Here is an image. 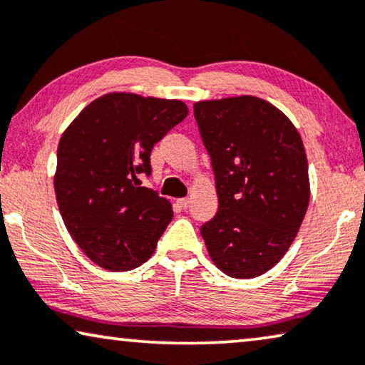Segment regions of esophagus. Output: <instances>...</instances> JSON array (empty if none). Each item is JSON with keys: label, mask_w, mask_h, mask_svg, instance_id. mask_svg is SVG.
<instances>
[{"label": "esophagus", "mask_w": 365, "mask_h": 365, "mask_svg": "<svg viewBox=\"0 0 365 365\" xmlns=\"http://www.w3.org/2000/svg\"><path fill=\"white\" fill-rule=\"evenodd\" d=\"M177 205H178V207H180L182 210H187V208L190 207V200H188V198H180V200H178V202H177Z\"/></svg>", "instance_id": "obj_1"}]
</instances>
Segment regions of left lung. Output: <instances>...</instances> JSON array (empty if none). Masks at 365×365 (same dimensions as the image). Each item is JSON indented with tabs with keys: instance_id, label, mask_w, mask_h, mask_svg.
Returning a JSON list of instances; mask_svg holds the SVG:
<instances>
[{
	"instance_id": "obj_1",
	"label": "left lung",
	"mask_w": 365,
	"mask_h": 365,
	"mask_svg": "<svg viewBox=\"0 0 365 365\" xmlns=\"http://www.w3.org/2000/svg\"><path fill=\"white\" fill-rule=\"evenodd\" d=\"M193 114L220 203L200 233L225 274L256 278L286 255L309 205L301 135L283 112L255 96L195 102Z\"/></svg>"
}]
</instances>
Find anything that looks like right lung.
I'll use <instances>...</instances> for the list:
<instances>
[{
  "instance_id": "right-lung-1",
  "label": "right lung",
  "mask_w": 365,
  "mask_h": 365,
  "mask_svg": "<svg viewBox=\"0 0 365 365\" xmlns=\"http://www.w3.org/2000/svg\"><path fill=\"white\" fill-rule=\"evenodd\" d=\"M182 101L110 92L92 101L61 137L54 175L66 228L87 258L129 271L155 251L172 205L152 188L153 145L187 117Z\"/></svg>"
}]
</instances>
